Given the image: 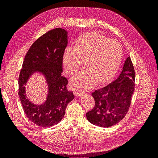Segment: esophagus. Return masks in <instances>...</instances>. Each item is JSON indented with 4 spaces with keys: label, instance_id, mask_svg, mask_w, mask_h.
<instances>
[{
    "label": "esophagus",
    "instance_id": "obj_1",
    "mask_svg": "<svg viewBox=\"0 0 158 158\" xmlns=\"http://www.w3.org/2000/svg\"><path fill=\"white\" fill-rule=\"evenodd\" d=\"M74 94L76 98H80L81 96H82V95H84V94L82 92H80V91H78V90H75L74 92Z\"/></svg>",
    "mask_w": 158,
    "mask_h": 158
}]
</instances>
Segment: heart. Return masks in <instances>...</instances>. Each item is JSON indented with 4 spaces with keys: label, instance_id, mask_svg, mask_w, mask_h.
<instances>
[{
    "label": "heart",
    "instance_id": "heart-1",
    "mask_svg": "<svg viewBox=\"0 0 158 158\" xmlns=\"http://www.w3.org/2000/svg\"><path fill=\"white\" fill-rule=\"evenodd\" d=\"M123 56L118 43L100 33H88L80 37L75 46H68L63 56V65L66 73L73 74L82 62L86 69L72 77L71 86L79 90L94 87L98 81L105 82L116 74Z\"/></svg>",
    "mask_w": 158,
    "mask_h": 158
}]
</instances>
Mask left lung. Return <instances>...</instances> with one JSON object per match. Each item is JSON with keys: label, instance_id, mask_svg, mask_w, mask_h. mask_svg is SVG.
Wrapping results in <instances>:
<instances>
[{"label": "left lung", "instance_id": "obj_1", "mask_svg": "<svg viewBox=\"0 0 158 158\" xmlns=\"http://www.w3.org/2000/svg\"><path fill=\"white\" fill-rule=\"evenodd\" d=\"M135 73L131 57L123 65L118 77L103 88L92 94L94 107L86 113L89 123L101 127L116 125L125 117L135 92Z\"/></svg>", "mask_w": 158, "mask_h": 158}]
</instances>
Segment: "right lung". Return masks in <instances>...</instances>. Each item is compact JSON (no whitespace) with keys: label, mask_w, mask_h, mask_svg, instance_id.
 I'll return each instance as SVG.
<instances>
[{"label":"right lung","mask_w":158,"mask_h":158,"mask_svg":"<svg viewBox=\"0 0 158 158\" xmlns=\"http://www.w3.org/2000/svg\"><path fill=\"white\" fill-rule=\"evenodd\" d=\"M68 44V33L62 28L47 31L33 43L28 50L18 79V95L26 116L35 125L50 127L59 123L65 109L74 98L66 88L68 80L61 75L63 56ZM40 72L45 76L48 85L46 102L36 105L27 98L25 85L31 76Z\"/></svg>","instance_id":"1"}]
</instances>
